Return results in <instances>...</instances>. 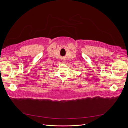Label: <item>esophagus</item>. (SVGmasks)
<instances>
[{
	"mask_svg": "<svg viewBox=\"0 0 128 128\" xmlns=\"http://www.w3.org/2000/svg\"><path fill=\"white\" fill-rule=\"evenodd\" d=\"M63 62H66V60H63Z\"/></svg>",
	"mask_w": 128,
	"mask_h": 128,
	"instance_id": "1",
	"label": "esophagus"
}]
</instances>
